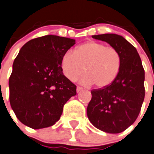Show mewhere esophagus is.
<instances>
[{
    "mask_svg": "<svg viewBox=\"0 0 154 154\" xmlns=\"http://www.w3.org/2000/svg\"><path fill=\"white\" fill-rule=\"evenodd\" d=\"M82 90H83V88L80 87V86H77V92H79V91H82Z\"/></svg>",
    "mask_w": 154,
    "mask_h": 154,
    "instance_id": "esophagus-1",
    "label": "esophagus"
}]
</instances>
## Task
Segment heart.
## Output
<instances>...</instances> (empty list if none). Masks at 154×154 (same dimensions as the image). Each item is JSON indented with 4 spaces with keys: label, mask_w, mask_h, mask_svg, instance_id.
I'll list each match as a JSON object with an SVG mask.
<instances>
[{
    "label": "heart",
    "mask_w": 154,
    "mask_h": 154,
    "mask_svg": "<svg viewBox=\"0 0 154 154\" xmlns=\"http://www.w3.org/2000/svg\"><path fill=\"white\" fill-rule=\"evenodd\" d=\"M121 66V58L113 48L105 44L89 41L66 51L61 60L63 74L74 81L84 73L81 80L83 85L95 84L97 88H105L117 78Z\"/></svg>",
    "instance_id": "obj_1"
}]
</instances>
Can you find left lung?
<instances>
[{"label": "left lung", "instance_id": "left-lung-1", "mask_svg": "<svg viewBox=\"0 0 154 154\" xmlns=\"http://www.w3.org/2000/svg\"><path fill=\"white\" fill-rule=\"evenodd\" d=\"M119 52L121 66L117 78L105 88L91 90L87 108L89 121L107 133H120L131 126L140 113L145 97V71L136 48L114 33L93 35Z\"/></svg>", "mask_w": 154, "mask_h": 154}]
</instances>
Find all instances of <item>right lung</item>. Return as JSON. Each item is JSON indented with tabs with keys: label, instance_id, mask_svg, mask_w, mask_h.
<instances>
[{
	"label": "right lung",
	"instance_id": "obj_1",
	"mask_svg": "<svg viewBox=\"0 0 154 154\" xmlns=\"http://www.w3.org/2000/svg\"><path fill=\"white\" fill-rule=\"evenodd\" d=\"M75 40L45 35L29 41L14 60L9 78V100L15 116L33 129L55 125L63 106L77 94L64 76L61 60Z\"/></svg>",
	"mask_w": 154,
	"mask_h": 154
}]
</instances>
